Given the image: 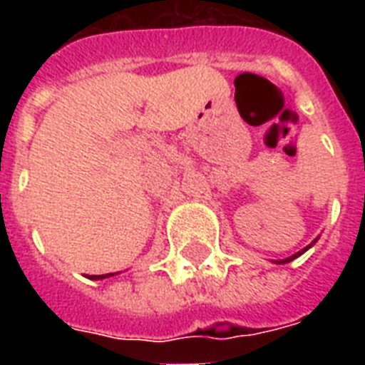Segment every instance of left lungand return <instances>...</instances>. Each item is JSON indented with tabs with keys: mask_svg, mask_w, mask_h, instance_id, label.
Masks as SVG:
<instances>
[{
	"mask_svg": "<svg viewBox=\"0 0 365 365\" xmlns=\"http://www.w3.org/2000/svg\"><path fill=\"white\" fill-rule=\"evenodd\" d=\"M314 242H317V240H314ZM314 242H312V244H314ZM312 244H309V246H307V248H303V250H299V252H297V254H294V255H292V257H286V259H282V261H278V263H288V261H292V259H295V257H299V255H301V254H305V252H307V250H309V248H311V246H312Z\"/></svg>",
	"mask_w": 365,
	"mask_h": 365,
	"instance_id": "obj_1",
	"label": "left lung"
}]
</instances>
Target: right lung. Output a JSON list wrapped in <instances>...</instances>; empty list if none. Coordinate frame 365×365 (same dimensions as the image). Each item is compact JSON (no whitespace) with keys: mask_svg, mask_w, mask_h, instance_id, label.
<instances>
[{"mask_svg":"<svg viewBox=\"0 0 365 365\" xmlns=\"http://www.w3.org/2000/svg\"><path fill=\"white\" fill-rule=\"evenodd\" d=\"M106 277H113V274H94V277H91V278L98 280V278H106Z\"/></svg>","mask_w":365,"mask_h":365,"instance_id":"right-lung-1","label":"right lung"}]
</instances>
